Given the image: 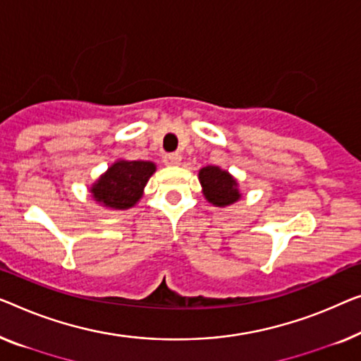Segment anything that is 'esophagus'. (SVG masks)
<instances>
[{"label": "esophagus", "mask_w": 361, "mask_h": 361, "mask_svg": "<svg viewBox=\"0 0 361 361\" xmlns=\"http://www.w3.org/2000/svg\"><path fill=\"white\" fill-rule=\"evenodd\" d=\"M163 161H164L166 166H171V168H174V166H179L180 164L182 158H180V154L172 153V154H166Z\"/></svg>", "instance_id": "1"}]
</instances>
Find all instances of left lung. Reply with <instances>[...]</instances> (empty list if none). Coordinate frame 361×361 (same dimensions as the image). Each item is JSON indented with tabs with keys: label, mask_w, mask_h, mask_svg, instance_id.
Masks as SVG:
<instances>
[{
	"label": "left lung",
	"mask_w": 361,
	"mask_h": 361,
	"mask_svg": "<svg viewBox=\"0 0 361 361\" xmlns=\"http://www.w3.org/2000/svg\"><path fill=\"white\" fill-rule=\"evenodd\" d=\"M203 197L212 205L224 208L241 200L238 179L219 166H205L198 171Z\"/></svg>",
	"instance_id": "left-lung-1"
}]
</instances>
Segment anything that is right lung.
<instances>
[{
    "label": "right lung",
    "instance_id": "1",
    "mask_svg": "<svg viewBox=\"0 0 361 361\" xmlns=\"http://www.w3.org/2000/svg\"><path fill=\"white\" fill-rule=\"evenodd\" d=\"M156 172L153 161L117 159L90 187L92 200L109 210H128L143 197L145 185Z\"/></svg>",
    "mask_w": 361,
    "mask_h": 361
}]
</instances>
